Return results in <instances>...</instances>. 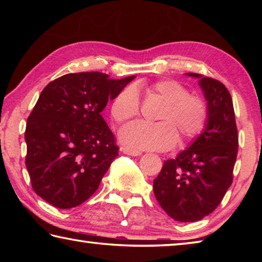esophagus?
Returning a JSON list of instances; mask_svg holds the SVG:
<instances>
[{"instance_id": "esophagus-1", "label": "esophagus", "mask_w": 262, "mask_h": 262, "mask_svg": "<svg viewBox=\"0 0 262 262\" xmlns=\"http://www.w3.org/2000/svg\"><path fill=\"white\" fill-rule=\"evenodd\" d=\"M122 152L125 155H128V156H141L142 152L141 151H137V150L134 149H130V148H122Z\"/></svg>"}]
</instances>
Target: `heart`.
<instances>
[{"label":"heart","instance_id":"b5f03b06","mask_svg":"<svg viewBox=\"0 0 262 262\" xmlns=\"http://www.w3.org/2000/svg\"><path fill=\"white\" fill-rule=\"evenodd\" d=\"M164 106L156 115L157 123L136 121L119 133L121 143L134 150L165 151L177 141L186 143L196 137L206 126L208 108L201 97L188 95L183 84L173 79H161L148 88ZM140 113V99L135 88L128 86L115 97L111 114L115 122L123 123Z\"/></svg>","mask_w":262,"mask_h":262}]
</instances>
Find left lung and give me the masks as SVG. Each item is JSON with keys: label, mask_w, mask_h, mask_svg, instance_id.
I'll return each instance as SVG.
<instances>
[{"label": "left lung", "mask_w": 262, "mask_h": 262, "mask_svg": "<svg viewBox=\"0 0 262 262\" xmlns=\"http://www.w3.org/2000/svg\"><path fill=\"white\" fill-rule=\"evenodd\" d=\"M185 75L199 79L207 101L206 126L187 149L164 162L154 193L172 219L196 222L216 209L232 184L238 133L228 89L200 74Z\"/></svg>", "instance_id": "left-lung-1"}]
</instances>
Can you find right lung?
<instances>
[{"label":"right lung","mask_w":262,"mask_h":262,"mask_svg":"<svg viewBox=\"0 0 262 262\" xmlns=\"http://www.w3.org/2000/svg\"><path fill=\"white\" fill-rule=\"evenodd\" d=\"M135 76L112 79L98 72L63 75L47 84L26 122L25 165L35 193L69 209L94 194L119 156L101 117Z\"/></svg>","instance_id":"obj_1"}]
</instances>
